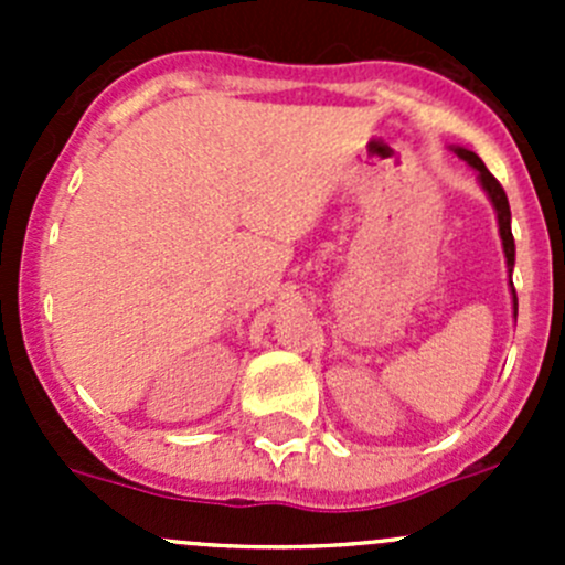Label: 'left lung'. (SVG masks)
<instances>
[{"label":"left lung","instance_id":"1","mask_svg":"<svg viewBox=\"0 0 565 565\" xmlns=\"http://www.w3.org/2000/svg\"><path fill=\"white\" fill-rule=\"evenodd\" d=\"M454 152H457L461 161H467L472 169H476L478 182H481V188H483V191H487V196L492 199V207H494V213H498L500 241H503V250H505V265H509V273H511V270H514V235H511L509 196H505L503 185H500V182L494 180L492 172H489V169L483 167V161L476 156V152L465 150V147H454ZM511 295H514V317H516V289H514V284H511Z\"/></svg>","mask_w":565,"mask_h":565}]
</instances>
